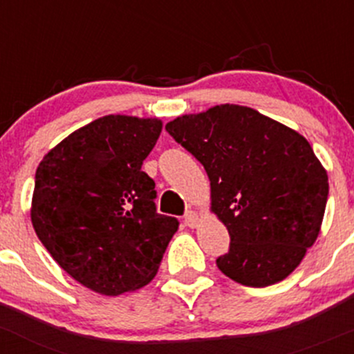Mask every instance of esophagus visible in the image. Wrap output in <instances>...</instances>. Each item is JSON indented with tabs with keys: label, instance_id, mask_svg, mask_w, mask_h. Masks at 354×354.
Wrapping results in <instances>:
<instances>
[{
	"label": "esophagus",
	"instance_id": "1",
	"mask_svg": "<svg viewBox=\"0 0 354 354\" xmlns=\"http://www.w3.org/2000/svg\"><path fill=\"white\" fill-rule=\"evenodd\" d=\"M185 224H187L188 227H192V229L198 227V224H200L198 214H196L195 210H188L187 215H185Z\"/></svg>",
	"mask_w": 354,
	"mask_h": 354
}]
</instances>
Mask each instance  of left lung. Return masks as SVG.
<instances>
[{
  "instance_id": "obj_1",
  "label": "left lung",
  "mask_w": 354,
  "mask_h": 354,
  "mask_svg": "<svg viewBox=\"0 0 354 354\" xmlns=\"http://www.w3.org/2000/svg\"><path fill=\"white\" fill-rule=\"evenodd\" d=\"M210 180V210L229 230L217 266L236 283L285 280L317 241L329 181L297 130L243 105H217L167 122Z\"/></svg>"
}]
</instances>
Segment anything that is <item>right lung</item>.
<instances>
[{
    "label": "right lung",
    "mask_w": 354,
    "mask_h": 354,
    "mask_svg": "<svg viewBox=\"0 0 354 354\" xmlns=\"http://www.w3.org/2000/svg\"><path fill=\"white\" fill-rule=\"evenodd\" d=\"M159 118L105 115L44 156L30 218L59 266L100 295L139 290L158 273L178 221L156 212L142 162Z\"/></svg>",
    "instance_id": "1"
}]
</instances>
